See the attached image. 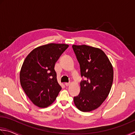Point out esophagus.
Instances as JSON below:
<instances>
[{
    "label": "esophagus",
    "mask_w": 135,
    "mask_h": 135,
    "mask_svg": "<svg viewBox=\"0 0 135 135\" xmlns=\"http://www.w3.org/2000/svg\"><path fill=\"white\" fill-rule=\"evenodd\" d=\"M65 86H69V85H70V83H65Z\"/></svg>",
    "instance_id": "obj_1"
}]
</instances>
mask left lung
Returning <instances> with one entry per match:
<instances>
[{"label": "left lung", "mask_w": 135, "mask_h": 135, "mask_svg": "<svg viewBox=\"0 0 135 135\" xmlns=\"http://www.w3.org/2000/svg\"><path fill=\"white\" fill-rule=\"evenodd\" d=\"M80 68V92L74 97V103L80 111L90 112L97 109L105 100L114 78L113 68L101 49L86 45H73Z\"/></svg>", "instance_id": "1"}]
</instances>
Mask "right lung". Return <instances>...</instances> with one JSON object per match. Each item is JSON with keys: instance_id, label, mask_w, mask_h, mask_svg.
Here are the masks:
<instances>
[{"instance_id": "right-lung-1", "label": "right lung", "mask_w": 135, "mask_h": 135, "mask_svg": "<svg viewBox=\"0 0 135 135\" xmlns=\"http://www.w3.org/2000/svg\"><path fill=\"white\" fill-rule=\"evenodd\" d=\"M69 45L49 44L35 48L26 57L20 73L21 86L32 103L45 108L54 103L62 89L54 69Z\"/></svg>"}]
</instances>
